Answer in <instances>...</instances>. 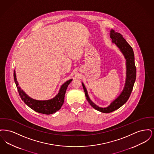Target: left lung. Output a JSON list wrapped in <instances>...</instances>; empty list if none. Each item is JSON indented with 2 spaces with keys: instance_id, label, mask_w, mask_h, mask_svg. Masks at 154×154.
<instances>
[{
  "instance_id": "8db88e82",
  "label": "left lung",
  "mask_w": 154,
  "mask_h": 154,
  "mask_svg": "<svg viewBox=\"0 0 154 154\" xmlns=\"http://www.w3.org/2000/svg\"><path fill=\"white\" fill-rule=\"evenodd\" d=\"M110 37L112 39V42L117 45L118 47L123 53L126 59V80L122 92L115 100H114V102L111 103L109 107L106 108H101L97 106L95 104L90 100L87 89L84 84L82 83L88 103L93 108L104 113H109L117 110L127 102L132 93L136 77V67L135 66L134 52L132 47L126 42L121 34L116 32L114 30H111Z\"/></svg>"
}]
</instances>
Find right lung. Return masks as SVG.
I'll use <instances>...</instances> for the list:
<instances>
[{
	"label": "right lung",
	"instance_id": "right-lung-1",
	"mask_svg": "<svg viewBox=\"0 0 154 154\" xmlns=\"http://www.w3.org/2000/svg\"><path fill=\"white\" fill-rule=\"evenodd\" d=\"M14 79L18 94L22 101H23L31 109L35 111L36 112L47 115L53 114L61 108L64 102L66 89L69 84L72 81V80L67 81L64 84H63L60 89L58 94L54 98L49 100L42 101L32 99L26 94H25V93L18 86V83L17 81L15 72H14Z\"/></svg>",
	"mask_w": 154,
	"mask_h": 154
}]
</instances>
